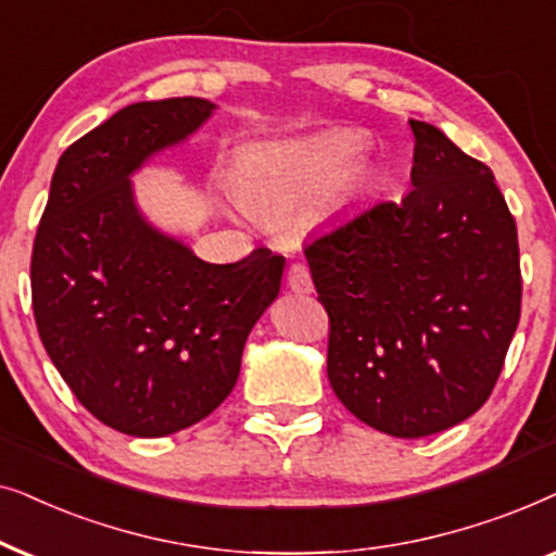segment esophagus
<instances>
[{
	"label": "esophagus",
	"mask_w": 556,
	"mask_h": 556,
	"mask_svg": "<svg viewBox=\"0 0 556 556\" xmlns=\"http://www.w3.org/2000/svg\"><path fill=\"white\" fill-rule=\"evenodd\" d=\"M287 287L298 294H309L313 292V279H309V271L302 264H292L287 269Z\"/></svg>",
	"instance_id": "34e87169"
}]
</instances>
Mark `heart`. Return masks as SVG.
<instances>
[{"instance_id":"heart-1","label":"heart","mask_w":556,"mask_h":556,"mask_svg":"<svg viewBox=\"0 0 556 556\" xmlns=\"http://www.w3.org/2000/svg\"><path fill=\"white\" fill-rule=\"evenodd\" d=\"M364 150L355 131L307 139V142L266 144L243 157L241 173L251 203L262 208L307 201L320 195L343 177ZM247 205V201H241Z\"/></svg>"}]
</instances>
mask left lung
I'll list each match as a JSON object with an SVG mask.
<instances>
[{"mask_svg":"<svg viewBox=\"0 0 556 556\" xmlns=\"http://www.w3.org/2000/svg\"><path fill=\"white\" fill-rule=\"evenodd\" d=\"M412 185L305 247L353 417L417 440L488 402L521 317L519 233L491 167L409 122Z\"/></svg>","mask_w":556,"mask_h":556,"instance_id":"8db88e82","label":"left lung"}]
</instances>
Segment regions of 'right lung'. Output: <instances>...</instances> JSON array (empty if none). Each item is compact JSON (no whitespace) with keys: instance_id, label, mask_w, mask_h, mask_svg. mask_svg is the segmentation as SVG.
Instances as JSON below:
<instances>
[{"instance_id":"1","label":"right lung","mask_w":556,"mask_h":556,"mask_svg":"<svg viewBox=\"0 0 556 556\" xmlns=\"http://www.w3.org/2000/svg\"><path fill=\"white\" fill-rule=\"evenodd\" d=\"M211 111L192 96L116 111L61 154L35 233L42 345L78 402L131 438L180 432L231 394L243 343L282 282L285 256L201 262L131 201L129 175Z\"/></svg>"}]
</instances>
